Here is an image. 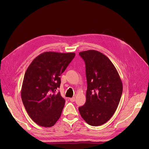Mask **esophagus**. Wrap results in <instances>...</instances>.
<instances>
[{
	"label": "esophagus",
	"mask_w": 149,
	"mask_h": 149,
	"mask_svg": "<svg viewBox=\"0 0 149 149\" xmlns=\"http://www.w3.org/2000/svg\"><path fill=\"white\" fill-rule=\"evenodd\" d=\"M69 100L71 101V102H74L75 101V97H72V98H69Z\"/></svg>",
	"instance_id": "1"
}]
</instances>
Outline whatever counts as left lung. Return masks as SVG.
<instances>
[{
    "mask_svg": "<svg viewBox=\"0 0 149 149\" xmlns=\"http://www.w3.org/2000/svg\"><path fill=\"white\" fill-rule=\"evenodd\" d=\"M86 65V101L79 110L83 119L92 126L111 118L119 104L123 83L119 74L105 55L95 50L79 53Z\"/></svg>",
    "mask_w": 149,
    "mask_h": 149,
    "instance_id": "1",
    "label": "left lung"
}]
</instances>
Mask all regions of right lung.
<instances>
[{"mask_svg":"<svg viewBox=\"0 0 149 149\" xmlns=\"http://www.w3.org/2000/svg\"><path fill=\"white\" fill-rule=\"evenodd\" d=\"M75 56L73 52H45L31 62L23 78L22 102L30 118L40 126H53L61 116L65 100L60 92V76Z\"/></svg>","mask_w":149,"mask_h":149,"instance_id":"1","label":"right lung"}]
</instances>
